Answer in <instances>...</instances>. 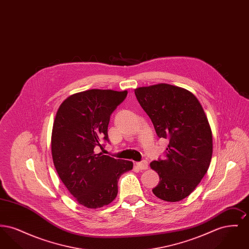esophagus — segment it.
<instances>
[{
	"label": "esophagus",
	"instance_id": "esophagus-1",
	"mask_svg": "<svg viewBox=\"0 0 249 249\" xmlns=\"http://www.w3.org/2000/svg\"><path fill=\"white\" fill-rule=\"evenodd\" d=\"M136 166L140 169V170H146L148 168V163L146 160H142L140 162H136Z\"/></svg>",
	"mask_w": 249,
	"mask_h": 249
}]
</instances>
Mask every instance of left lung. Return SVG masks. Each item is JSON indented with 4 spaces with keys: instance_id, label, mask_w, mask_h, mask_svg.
I'll return each mask as SVG.
<instances>
[{
    "instance_id": "8db88e82",
    "label": "left lung",
    "mask_w": 249,
    "mask_h": 249,
    "mask_svg": "<svg viewBox=\"0 0 249 249\" xmlns=\"http://www.w3.org/2000/svg\"><path fill=\"white\" fill-rule=\"evenodd\" d=\"M135 96L157 135L169 141L165 158L150 163L160 177L152 191L162 201L188 197L206 174L213 154L212 130L199 100L169 84L141 87Z\"/></svg>"
}]
</instances>
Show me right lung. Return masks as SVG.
Instances as JSON below:
<instances>
[{
  "label": "right lung",
  "instance_id": "add662e5",
  "mask_svg": "<svg viewBox=\"0 0 249 249\" xmlns=\"http://www.w3.org/2000/svg\"><path fill=\"white\" fill-rule=\"evenodd\" d=\"M127 90L89 89L74 93L59 106L53 123L51 152L60 180L75 201L87 208H101L118 195V182L130 171V160L95 153L109 142L108 124Z\"/></svg>",
  "mask_w": 249,
  "mask_h": 249
}]
</instances>
